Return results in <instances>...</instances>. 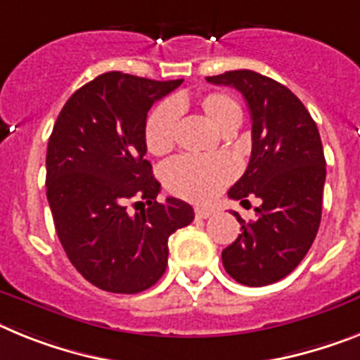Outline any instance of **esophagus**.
Returning <instances> with one entry per match:
<instances>
[{"instance_id":"esophagus-1","label":"esophagus","mask_w":360,"mask_h":360,"mask_svg":"<svg viewBox=\"0 0 360 360\" xmlns=\"http://www.w3.org/2000/svg\"><path fill=\"white\" fill-rule=\"evenodd\" d=\"M195 217H199V219H207V217L212 216V210L210 208H203V207H195Z\"/></svg>"}]
</instances>
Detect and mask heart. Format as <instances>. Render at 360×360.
Returning <instances> with one entry per match:
<instances>
[{
    "instance_id": "obj_1",
    "label": "heart",
    "mask_w": 360,
    "mask_h": 360,
    "mask_svg": "<svg viewBox=\"0 0 360 360\" xmlns=\"http://www.w3.org/2000/svg\"><path fill=\"white\" fill-rule=\"evenodd\" d=\"M186 105L188 101L177 96L172 102L159 104L148 115L144 124V143L152 155L162 157L174 150L177 120ZM194 105L223 134L234 131L243 119L240 102L231 93H205L195 98ZM234 174V166L225 157H179L166 165L162 179L166 188L174 195L194 203H207L231 183Z\"/></svg>"
}]
</instances>
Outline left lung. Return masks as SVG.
I'll return each instance as SVG.
<instances>
[{"instance_id":"left-lung-1","label":"left lung","mask_w":360,"mask_h":360,"mask_svg":"<svg viewBox=\"0 0 360 360\" xmlns=\"http://www.w3.org/2000/svg\"><path fill=\"white\" fill-rule=\"evenodd\" d=\"M216 86L236 87L252 120V152L245 174L229 198L250 205L256 219L234 212L241 234L221 252L223 267L236 282L262 288L297 269L319 232L326 159L319 128L306 105L285 86L240 69L208 77Z\"/></svg>"}]
</instances>
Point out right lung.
I'll return each mask as SVG.
<instances>
[{
    "instance_id": "right-lung-1",
    "label": "right lung",
    "mask_w": 360,
    "mask_h": 360,
    "mask_svg": "<svg viewBox=\"0 0 360 360\" xmlns=\"http://www.w3.org/2000/svg\"><path fill=\"white\" fill-rule=\"evenodd\" d=\"M183 80L104 72L71 95L47 144V201L69 262L102 291L135 295L168 264V238L194 219L188 203L166 198L144 159L148 111ZM129 198L148 207L131 214ZM143 201H137L135 207Z\"/></svg>"
}]
</instances>
